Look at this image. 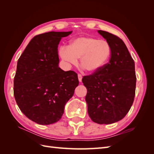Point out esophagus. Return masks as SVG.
Listing matches in <instances>:
<instances>
[{
	"mask_svg": "<svg viewBox=\"0 0 154 154\" xmlns=\"http://www.w3.org/2000/svg\"><path fill=\"white\" fill-rule=\"evenodd\" d=\"M78 80H79V82H82V74H78Z\"/></svg>",
	"mask_w": 154,
	"mask_h": 154,
	"instance_id": "34e87169",
	"label": "esophagus"
}]
</instances>
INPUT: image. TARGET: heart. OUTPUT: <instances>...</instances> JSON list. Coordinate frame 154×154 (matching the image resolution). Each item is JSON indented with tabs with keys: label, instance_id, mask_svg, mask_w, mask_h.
I'll return each instance as SVG.
<instances>
[{
	"label": "heart",
	"instance_id": "b5f03b06",
	"mask_svg": "<svg viewBox=\"0 0 154 154\" xmlns=\"http://www.w3.org/2000/svg\"><path fill=\"white\" fill-rule=\"evenodd\" d=\"M111 46L105 40L82 36L73 39L68 48H60L61 58L71 64H76L80 58V66L88 72H94L108 62L111 54Z\"/></svg>",
	"mask_w": 154,
	"mask_h": 154
}]
</instances>
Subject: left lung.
I'll use <instances>...</instances> for the list:
<instances>
[{
  "label": "left lung",
  "mask_w": 154,
  "mask_h": 154,
  "mask_svg": "<svg viewBox=\"0 0 154 154\" xmlns=\"http://www.w3.org/2000/svg\"><path fill=\"white\" fill-rule=\"evenodd\" d=\"M111 46L109 63L82 78L87 92L85 101L89 117L98 124L122 119L133 104L136 92L135 63L127 46L118 36L98 30Z\"/></svg>",
  "instance_id": "1"
}]
</instances>
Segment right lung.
Returning <instances> with one entry per match:
<instances>
[{
    "mask_svg": "<svg viewBox=\"0 0 154 154\" xmlns=\"http://www.w3.org/2000/svg\"><path fill=\"white\" fill-rule=\"evenodd\" d=\"M72 33L51 31L33 37L18 60L14 96L27 118L39 125L61 119L79 84L77 74L58 67V45Z\"/></svg>",
    "mask_w": 154,
    "mask_h": 154,
    "instance_id": "add662e5",
    "label": "right lung"
}]
</instances>
